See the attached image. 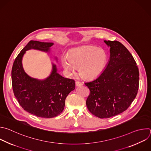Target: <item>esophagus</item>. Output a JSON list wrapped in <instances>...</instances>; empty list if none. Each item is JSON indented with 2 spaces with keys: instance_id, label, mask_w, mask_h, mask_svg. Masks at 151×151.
Wrapping results in <instances>:
<instances>
[{
  "instance_id": "1",
  "label": "esophagus",
  "mask_w": 151,
  "mask_h": 151,
  "mask_svg": "<svg viewBox=\"0 0 151 151\" xmlns=\"http://www.w3.org/2000/svg\"><path fill=\"white\" fill-rule=\"evenodd\" d=\"M82 85H83V84H82L81 82H80V81H77L76 82V86L77 87H79V86H82Z\"/></svg>"
}]
</instances>
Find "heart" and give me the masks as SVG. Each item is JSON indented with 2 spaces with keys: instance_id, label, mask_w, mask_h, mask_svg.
Wrapping results in <instances>:
<instances>
[{
  "instance_id": "1",
  "label": "heart",
  "mask_w": 151,
  "mask_h": 151,
  "mask_svg": "<svg viewBox=\"0 0 151 151\" xmlns=\"http://www.w3.org/2000/svg\"><path fill=\"white\" fill-rule=\"evenodd\" d=\"M68 61L62 60V65L69 74L79 69L80 75L86 80H92L99 76L104 71L107 62L106 52L95 46L77 49L68 56Z\"/></svg>"
}]
</instances>
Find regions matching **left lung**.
Here are the masks:
<instances>
[{"label": "left lung", "instance_id": "8db88e82", "mask_svg": "<svg viewBox=\"0 0 151 151\" xmlns=\"http://www.w3.org/2000/svg\"><path fill=\"white\" fill-rule=\"evenodd\" d=\"M104 42L110 47L108 63L99 76L84 83L90 91L87 107L100 118L126 111L135 99L139 84V69L128 49L118 41Z\"/></svg>", "mask_w": 151, "mask_h": 151}]
</instances>
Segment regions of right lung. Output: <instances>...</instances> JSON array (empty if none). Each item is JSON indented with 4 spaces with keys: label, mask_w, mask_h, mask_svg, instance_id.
Wrapping results in <instances>:
<instances>
[{
    "label": "right lung",
    "mask_w": 151,
    "mask_h": 151,
    "mask_svg": "<svg viewBox=\"0 0 151 151\" xmlns=\"http://www.w3.org/2000/svg\"><path fill=\"white\" fill-rule=\"evenodd\" d=\"M53 45L29 41L15 58L11 73L13 92L19 104L27 112L46 118L55 117L63 111L67 96L75 89V81L58 73L56 65L53 63L51 73L47 78L39 80L31 77L25 72L22 60L27 50L49 53ZM55 58L57 61V58Z\"/></svg>",
    "instance_id": "1"
}]
</instances>
